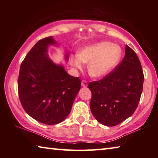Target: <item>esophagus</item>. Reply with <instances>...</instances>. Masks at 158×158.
<instances>
[{
  "label": "esophagus",
  "instance_id": "obj_1",
  "mask_svg": "<svg viewBox=\"0 0 158 158\" xmlns=\"http://www.w3.org/2000/svg\"><path fill=\"white\" fill-rule=\"evenodd\" d=\"M88 83L87 81H85V80H83V81H81V86L83 87H87L88 86Z\"/></svg>",
  "mask_w": 158,
  "mask_h": 158
}]
</instances>
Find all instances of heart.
<instances>
[{"label":"heart","instance_id":"1","mask_svg":"<svg viewBox=\"0 0 158 158\" xmlns=\"http://www.w3.org/2000/svg\"><path fill=\"white\" fill-rule=\"evenodd\" d=\"M119 45L109 41H102L85 46L78 55L70 58V64L77 69H82L83 62L88 63V73L91 76L100 78L108 75L118 64L122 56Z\"/></svg>","mask_w":158,"mask_h":158}]
</instances>
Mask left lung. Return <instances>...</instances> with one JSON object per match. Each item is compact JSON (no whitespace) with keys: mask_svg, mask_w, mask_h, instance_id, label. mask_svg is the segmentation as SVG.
<instances>
[{"mask_svg":"<svg viewBox=\"0 0 158 158\" xmlns=\"http://www.w3.org/2000/svg\"><path fill=\"white\" fill-rule=\"evenodd\" d=\"M144 75L136 53L126 46L125 56L108 75L90 82V109L95 119L115 126L135 113L143 92Z\"/></svg>","mask_w":158,"mask_h":158,"instance_id":"obj_1","label":"left lung"}]
</instances>
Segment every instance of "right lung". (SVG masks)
Wrapping results in <instances>:
<instances>
[{"label": "right lung", "instance_id": "right-lung-1", "mask_svg": "<svg viewBox=\"0 0 158 158\" xmlns=\"http://www.w3.org/2000/svg\"><path fill=\"white\" fill-rule=\"evenodd\" d=\"M56 45L52 36L33 46L21 64L18 81L19 100L33 119L48 125L64 120L81 88V79L66 72L47 56L48 46ZM66 54V59H68Z\"/></svg>", "mask_w": 158, "mask_h": 158}]
</instances>
